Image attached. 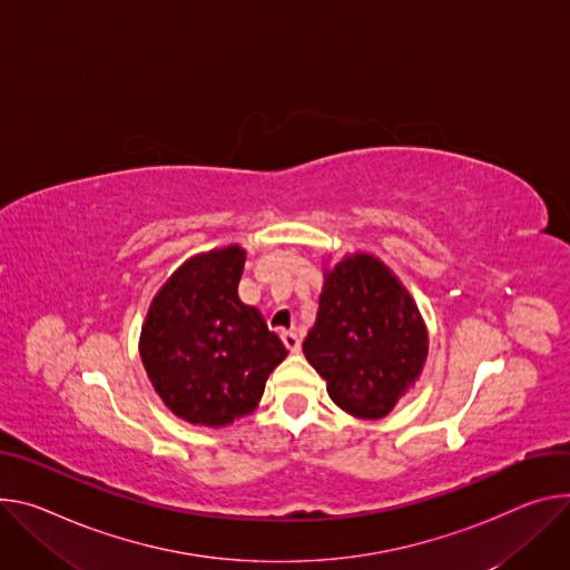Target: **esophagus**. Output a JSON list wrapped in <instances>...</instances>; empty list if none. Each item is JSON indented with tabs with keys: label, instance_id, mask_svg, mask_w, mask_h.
Here are the masks:
<instances>
[{
	"label": "esophagus",
	"instance_id": "1",
	"mask_svg": "<svg viewBox=\"0 0 570 570\" xmlns=\"http://www.w3.org/2000/svg\"><path fill=\"white\" fill-rule=\"evenodd\" d=\"M282 341H284V345H286L293 354H297V352L302 350V338H299L295 332H282Z\"/></svg>",
	"mask_w": 570,
	"mask_h": 570
}]
</instances>
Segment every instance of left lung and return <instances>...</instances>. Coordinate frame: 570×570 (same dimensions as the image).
I'll return each instance as SVG.
<instances>
[{"label": "left lung", "mask_w": 570, "mask_h": 570, "mask_svg": "<svg viewBox=\"0 0 570 570\" xmlns=\"http://www.w3.org/2000/svg\"><path fill=\"white\" fill-rule=\"evenodd\" d=\"M323 275L304 356L336 406L354 419H384L425 368L428 325L397 275L368 252L341 256Z\"/></svg>", "instance_id": "obj_1"}]
</instances>
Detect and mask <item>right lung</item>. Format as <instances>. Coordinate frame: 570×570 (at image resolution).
Wrapping results in <instances>:
<instances>
[{"instance_id": "add662e5", "label": "right lung", "mask_w": 570, "mask_h": 570, "mask_svg": "<svg viewBox=\"0 0 570 570\" xmlns=\"http://www.w3.org/2000/svg\"><path fill=\"white\" fill-rule=\"evenodd\" d=\"M240 245L199 252L151 297L140 327L147 377L177 419L227 428L249 416L288 350L256 306L243 304Z\"/></svg>"}]
</instances>
